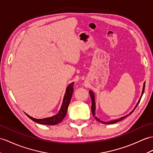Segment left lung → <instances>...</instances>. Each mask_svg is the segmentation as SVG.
Masks as SVG:
<instances>
[{"label":"left lung","instance_id":"obj_1","mask_svg":"<svg viewBox=\"0 0 153 153\" xmlns=\"http://www.w3.org/2000/svg\"><path fill=\"white\" fill-rule=\"evenodd\" d=\"M145 83H144V84H143V91H142V94H141V97H140V98L139 101H138L137 104L136 106V107H135V108H134V109H136V108L137 107V105L139 104V103H140V100H141V97H142V95H143V93H144V90H145ZM89 94H90V96H91V100H92V106H91V111H92V113H93V115L95 119L97 120H98V122L102 123H103V124H105V125H110V124H114V123H117V122L120 121V120H121L124 119H125V118H126V117L128 115H126V116H125V117H121V118H120L119 119H117V120H111V121H108V122H105V121H102V120H100V119H99L98 118H97V117L95 116V114H96V113H95V108H96V107H95V100H94V93H93V91H89ZM134 110H133V111H131V112L130 113V114H129V115H130L131 113H132L134 111Z\"/></svg>","mask_w":153,"mask_h":153}]
</instances>
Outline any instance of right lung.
I'll use <instances>...</instances> for the list:
<instances>
[{
	"label": "right lung",
	"instance_id": "right-lung-1",
	"mask_svg": "<svg viewBox=\"0 0 153 153\" xmlns=\"http://www.w3.org/2000/svg\"><path fill=\"white\" fill-rule=\"evenodd\" d=\"M74 83H70L68 86L67 87L66 93L65 94V97H64V99H63L62 104L61 105V108H60L59 112L57 113V114L51 117H48V118H45V119H34V118H33V117H30L29 115H28L27 114H26L27 116L28 117H29V119L33 120V121L36 122L38 124H42V125H55L61 122L66 115L67 110H68V108L71 100V98H72V96L74 92Z\"/></svg>",
	"mask_w": 153,
	"mask_h": 153
}]
</instances>
